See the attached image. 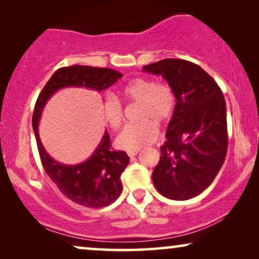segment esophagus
Masks as SVG:
<instances>
[{
  "label": "esophagus",
  "instance_id": "obj_1",
  "mask_svg": "<svg viewBox=\"0 0 259 259\" xmlns=\"http://www.w3.org/2000/svg\"><path fill=\"white\" fill-rule=\"evenodd\" d=\"M138 153H139V151H138V150H136V151H128V152H127V154H128L131 158L136 157V155H137Z\"/></svg>",
  "mask_w": 259,
  "mask_h": 259
}]
</instances>
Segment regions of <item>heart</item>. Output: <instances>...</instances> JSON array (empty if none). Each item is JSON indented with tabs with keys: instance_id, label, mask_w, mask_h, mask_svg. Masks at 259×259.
<instances>
[{
	"instance_id": "1",
	"label": "heart",
	"mask_w": 259,
	"mask_h": 259,
	"mask_svg": "<svg viewBox=\"0 0 259 259\" xmlns=\"http://www.w3.org/2000/svg\"><path fill=\"white\" fill-rule=\"evenodd\" d=\"M122 95L131 101L139 102L137 119L140 121L123 127L115 140L121 150L136 151L153 143L158 137V123L168 121L176 108L173 90L165 82L138 77L126 84ZM104 116L112 128H118L123 119V109L118 99L108 95L104 101Z\"/></svg>"
}]
</instances>
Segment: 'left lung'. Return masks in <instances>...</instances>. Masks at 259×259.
Instances as JSON below:
<instances>
[{
	"instance_id": "8db88e82",
	"label": "left lung",
	"mask_w": 259,
	"mask_h": 259,
	"mask_svg": "<svg viewBox=\"0 0 259 259\" xmlns=\"http://www.w3.org/2000/svg\"><path fill=\"white\" fill-rule=\"evenodd\" d=\"M144 72L164 77L177 99L152 180L166 198L191 199L211 185L224 164L228 151L224 95L201 67L186 60L165 59L144 66Z\"/></svg>"
}]
</instances>
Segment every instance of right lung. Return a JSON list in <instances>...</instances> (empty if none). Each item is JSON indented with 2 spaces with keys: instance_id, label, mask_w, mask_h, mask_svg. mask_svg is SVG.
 <instances>
[{
  "instance_id": "obj_1",
  "label": "right lung",
  "mask_w": 259,
  "mask_h": 259,
  "mask_svg": "<svg viewBox=\"0 0 259 259\" xmlns=\"http://www.w3.org/2000/svg\"><path fill=\"white\" fill-rule=\"evenodd\" d=\"M121 73L111 68L74 65L53 74L38 94L33 113V130L42 166L58 189L74 203L86 207H104L118 199L122 191L121 173L130 162L125 151L112 150L107 130L91 158L76 165L56 161L46 152L38 137V121L45 105L56 91L65 87H84L100 92L115 83Z\"/></svg>"
}]
</instances>
